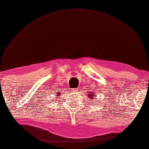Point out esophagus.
Here are the masks:
<instances>
[{
	"instance_id": "esophagus-1",
	"label": "esophagus",
	"mask_w": 149,
	"mask_h": 149,
	"mask_svg": "<svg viewBox=\"0 0 149 149\" xmlns=\"http://www.w3.org/2000/svg\"><path fill=\"white\" fill-rule=\"evenodd\" d=\"M78 88H74V89H72V91L74 92V93H76V91H78Z\"/></svg>"
}]
</instances>
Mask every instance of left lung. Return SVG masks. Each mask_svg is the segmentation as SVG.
Wrapping results in <instances>:
<instances>
[{"label": "left lung", "instance_id": "left-lung-1", "mask_svg": "<svg viewBox=\"0 0 149 149\" xmlns=\"http://www.w3.org/2000/svg\"><path fill=\"white\" fill-rule=\"evenodd\" d=\"M88 96H89V97H90V98H91V99H92V98L94 97H93V96H94V94H88ZM94 99H95V98H94Z\"/></svg>", "mask_w": 149, "mask_h": 149}]
</instances>
